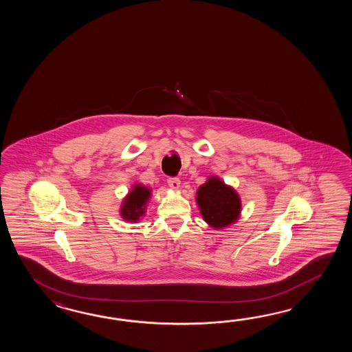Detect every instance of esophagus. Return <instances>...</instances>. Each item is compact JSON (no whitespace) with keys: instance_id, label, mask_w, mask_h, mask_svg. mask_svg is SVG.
Masks as SVG:
<instances>
[{"instance_id":"obj_1","label":"esophagus","mask_w":352,"mask_h":352,"mask_svg":"<svg viewBox=\"0 0 352 352\" xmlns=\"http://www.w3.org/2000/svg\"><path fill=\"white\" fill-rule=\"evenodd\" d=\"M167 184L173 190H179L181 181H179V177H170V179H167Z\"/></svg>"}]
</instances>
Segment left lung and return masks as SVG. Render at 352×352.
Here are the masks:
<instances>
[{
    "instance_id": "left-lung-1",
    "label": "left lung",
    "mask_w": 352,
    "mask_h": 352,
    "mask_svg": "<svg viewBox=\"0 0 352 352\" xmlns=\"http://www.w3.org/2000/svg\"><path fill=\"white\" fill-rule=\"evenodd\" d=\"M196 202L205 223L217 230L235 224L241 212L239 194L217 176H211L197 188Z\"/></svg>"
}]
</instances>
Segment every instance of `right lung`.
I'll return each instance as SVG.
<instances>
[{
	"mask_svg": "<svg viewBox=\"0 0 352 352\" xmlns=\"http://www.w3.org/2000/svg\"><path fill=\"white\" fill-rule=\"evenodd\" d=\"M152 190L142 184H135L128 191L120 205V215L126 221L137 223L144 217Z\"/></svg>",
	"mask_w": 352,
	"mask_h": 352,
	"instance_id": "1",
	"label": "right lung"
}]
</instances>
